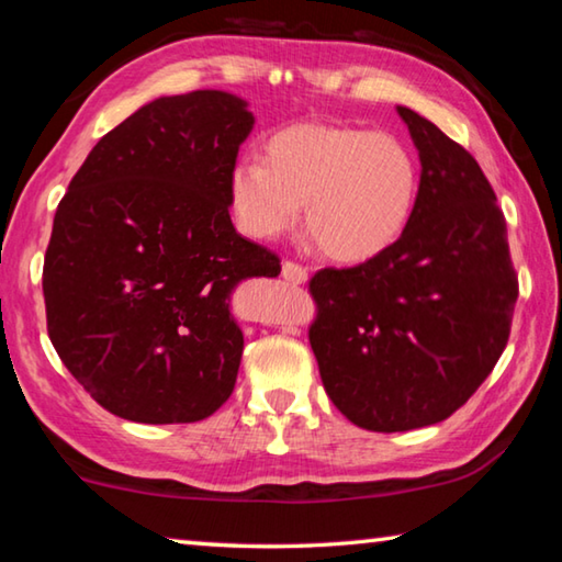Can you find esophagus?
<instances>
[{
    "label": "esophagus",
    "instance_id": "obj_1",
    "mask_svg": "<svg viewBox=\"0 0 562 562\" xmlns=\"http://www.w3.org/2000/svg\"><path fill=\"white\" fill-rule=\"evenodd\" d=\"M282 278L292 284H304L307 282V268H302L297 262H282Z\"/></svg>",
    "mask_w": 562,
    "mask_h": 562
}]
</instances>
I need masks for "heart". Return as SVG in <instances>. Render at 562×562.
Segmentation results:
<instances>
[{"instance_id":"b5f03b06","label":"heart","mask_w":562,"mask_h":562,"mask_svg":"<svg viewBox=\"0 0 562 562\" xmlns=\"http://www.w3.org/2000/svg\"><path fill=\"white\" fill-rule=\"evenodd\" d=\"M418 201V164L392 133L294 123L265 144L262 160L231 173V205L250 237L272 240L304 227L327 258L364 262L386 252Z\"/></svg>"}]
</instances>
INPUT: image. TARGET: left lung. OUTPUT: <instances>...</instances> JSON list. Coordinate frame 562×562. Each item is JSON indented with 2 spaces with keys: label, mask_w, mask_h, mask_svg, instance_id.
I'll return each mask as SVG.
<instances>
[{
  "label": "left lung",
  "mask_w": 562,
  "mask_h": 562,
  "mask_svg": "<svg viewBox=\"0 0 562 562\" xmlns=\"http://www.w3.org/2000/svg\"><path fill=\"white\" fill-rule=\"evenodd\" d=\"M396 111L422 160L412 223L386 252L310 282L325 392L382 434L439 424L469 402L506 349L518 300L506 217L481 166L431 121Z\"/></svg>",
  "instance_id": "1"
}]
</instances>
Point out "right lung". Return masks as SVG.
I'll use <instances>...</instances> for the list:
<instances>
[{
  "instance_id": "add662e5",
  "label": "right lung",
  "mask_w": 562,
  "mask_h": 562,
  "mask_svg": "<svg viewBox=\"0 0 562 562\" xmlns=\"http://www.w3.org/2000/svg\"><path fill=\"white\" fill-rule=\"evenodd\" d=\"M255 116L227 91L160 97L109 131L71 178L44 258L49 339L111 414L190 424L233 394L231 294L280 260L231 221Z\"/></svg>"
}]
</instances>
